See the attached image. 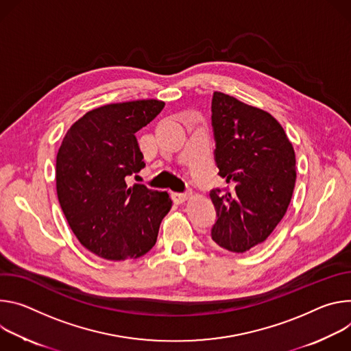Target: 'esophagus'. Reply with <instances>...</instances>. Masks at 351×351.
Wrapping results in <instances>:
<instances>
[{
    "mask_svg": "<svg viewBox=\"0 0 351 351\" xmlns=\"http://www.w3.org/2000/svg\"><path fill=\"white\" fill-rule=\"evenodd\" d=\"M191 197L189 192H174L173 193V199L176 204H182Z\"/></svg>",
    "mask_w": 351,
    "mask_h": 351,
    "instance_id": "obj_1",
    "label": "esophagus"
}]
</instances>
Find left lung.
Wrapping results in <instances>:
<instances>
[{
	"label": "left lung",
	"mask_w": 351,
	"mask_h": 351,
	"mask_svg": "<svg viewBox=\"0 0 351 351\" xmlns=\"http://www.w3.org/2000/svg\"><path fill=\"white\" fill-rule=\"evenodd\" d=\"M215 160L227 188L213 189L217 220L212 240L244 254L258 250L290 205L295 185V153L274 115L236 97L215 92L212 99Z\"/></svg>",
	"instance_id": "1"
}]
</instances>
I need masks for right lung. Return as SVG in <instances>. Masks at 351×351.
Instances as JSON below:
<instances>
[{"mask_svg":"<svg viewBox=\"0 0 351 351\" xmlns=\"http://www.w3.org/2000/svg\"><path fill=\"white\" fill-rule=\"evenodd\" d=\"M165 107L162 100L112 103L88 111L66 131L57 153V195L80 243L100 258L136 259L152 250L173 201L167 192L127 177L145 167L135 134Z\"/></svg>","mask_w":351,"mask_h":351,"instance_id":"obj_1","label":"right lung"}]
</instances>
